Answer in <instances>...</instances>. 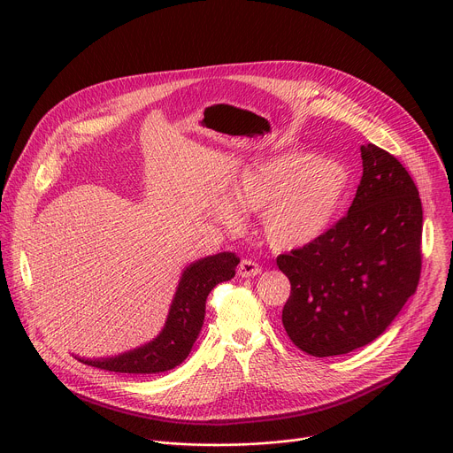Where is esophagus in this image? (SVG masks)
I'll return each instance as SVG.
<instances>
[{"label":"esophagus","mask_w":453,"mask_h":453,"mask_svg":"<svg viewBox=\"0 0 453 453\" xmlns=\"http://www.w3.org/2000/svg\"><path fill=\"white\" fill-rule=\"evenodd\" d=\"M260 273H262V267L257 265L254 260H250V257H243L238 265V276H242V278H252Z\"/></svg>","instance_id":"obj_1"}]
</instances>
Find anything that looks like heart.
Masks as SVG:
<instances>
[{
	"mask_svg": "<svg viewBox=\"0 0 453 453\" xmlns=\"http://www.w3.org/2000/svg\"><path fill=\"white\" fill-rule=\"evenodd\" d=\"M346 188L348 172L337 161L290 152L247 166L231 201L240 211H264V233L273 247L296 249L326 231ZM224 219L238 222L234 211H224Z\"/></svg>",
	"mask_w": 453,
	"mask_h": 453,
	"instance_id": "obj_1",
	"label": "heart"
}]
</instances>
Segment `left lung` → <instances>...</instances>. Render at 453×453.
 Instances as JSON below:
<instances>
[{
    "instance_id": "obj_1",
    "label": "left lung",
    "mask_w": 453,
    "mask_h": 453,
    "mask_svg": "<svg viewBox=\"0 0 453 453\" xmlns=\"http://www.w3.org/2000/svg\"><path fill=\"white\" fill-rule=\"evenodd\" d=\"M364 173L349 211L276 264L290 280L283 326L311 357L344 355L381 335L421 276L423 208L405 166L360 147Z\"/></svg>"
}]
</instances>
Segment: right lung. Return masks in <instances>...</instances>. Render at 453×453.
Returning <instances> with one entry per match:
<instances>
[{
  "label": "right lung",
  "instance_id": "right-lung-1",
  "mask_svg": "<svg viewBox=\"0 0 453 453\" xmlns=\"http://www.w3.org/2000/svg\"><path fill=\"white\" fill-rule=\"evenodd\" d=\"M238 264L240 257L234 252H220L191 264L182 273L166 325L152 342L112 358L79 360L98 369L128 374H154L173 369L184 362L199 337L210 292L219 283L231 280Z\"/></svg>",
  "mask_w": 453,
  "mask_h": 453
}]
</instances>
